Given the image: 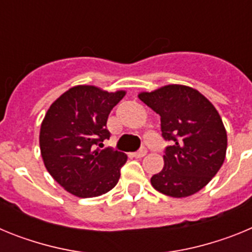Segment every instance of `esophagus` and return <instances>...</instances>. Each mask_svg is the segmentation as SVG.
Segmentation results:
<instances>
[{"instance_id": "esophagus-1", "label": "esophagus", "mask_w": 252, "mask_h": 252, "mask_svg": "<svg viewBox=\"0 0 252 252\" xmlns=\"http://www.w3.org/2000/svg\"><path fill=\"white\" fill-rule=\"evenodd\" d=\"M146 153H148L146 148H141L140 150H137L136 153H133V157H135V158H142V157H145Z\"/></svg>"}]
</instances>
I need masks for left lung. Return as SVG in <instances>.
<instances>
[{
    "mask_svg": "<svg viewBox=\"0 0 252 252\" xmlns=\"http://www.w3.org/2000/svg\"><path fill=\"white\" fill-rule=\"evenodd\" d=\"M139 98L160 116L164 168L151 184L170 197H188L209 183L226 157L227 133L217 110L190 87L170 84Z\"/></svg>",
    "mask_w": 252,
    "mask_h": 252,
    "instance_id": "obj_1",
    "label": "left lung"
}]
</instances>
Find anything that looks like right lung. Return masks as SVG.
Instances as JSON below:
<instances>
[{
    "label": "right lung",
    "mask_w": 252,
    "mask_h": 252,
    "mask_svg": "<svg viewBox=\"0 0 252 252\" xmlns=\"http://www.w3.org/2000/svg\"><path fill=\"white\" fill-rule=\"evenodd\" d=\"M125 92L108 93L77 86L51 104L40 128V150L46 170L69 193L98 197L117 184L127 155L99 149L110 139L107 119Z\"/></svg>",
    "instance_id": "obj_1"
}]
</instances>
